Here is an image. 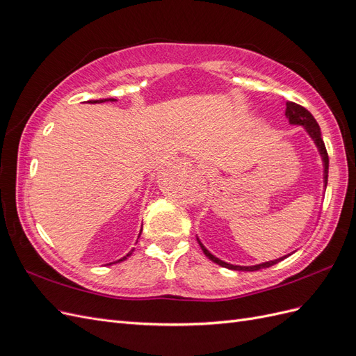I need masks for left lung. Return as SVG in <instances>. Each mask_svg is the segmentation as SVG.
Returning <instances> with one entry per match:
<instances>
[{
    "label": "left lung",
    "instance_id": "8db88e82",
    "mask_svg": "<svg viewBox=\"0 0 356 356\" xmlns=\"http://www.w3.org/2000/svg\"><path fill=\"white\" fill-rule=\"evenodd\" d=\"M285 115L288 118L289 124H296V126H303L306 129V132L309 134V136L314 139L315 145L318 147V152L322 157V163H324V187L327 188V182H328V153H327V148H325V144H324V139H322V135H321V129H319V124L316 123L315 117L312 115L305 106H301L296 102H286V110H285ZM202 251L204 252V255H207L209 260H212L213 263H217L218 266L221 267H225V268H230V270H239V272H255V270H260V268H266V267H270L279 261H282L284 258L289 257L291 254L288 255H284L281 258H276V260H272V261H266V263H261V264H255V266H234V264H229L225 263L222 260H220V258H217L215 255H212L207 248L203 246V243L197 239Z\"/></svg>",
    "mask_w": 356,
    "mask_h": 356
}]
</instances>
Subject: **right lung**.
Segmentation results:
<instances>
[{"instance_id": "add662e5", "label": "right lung", "mask_w": 356, "mask_h": 356, "mask_svg": "<svg viewBox=\"0 0 356 356\" xmlns=\"http://www.w3.org/2000/svg\"><path fill=\"white\" fill-rule=\"evenodd\" d=\"M106 101H111V102H114L115 99H113V98H110V99H96V101H88V102H90V104H102V102H106ZM139 236H141V233H139ZM138 236V238H139ZM132 252H134V250L129 252V254H126V257H123V258H120V260H117V261H114V263H120V261H123V260H126V258L129 257V255H132ZM110 264H113V263H110Z\"/></svg>"}]
</instances>
